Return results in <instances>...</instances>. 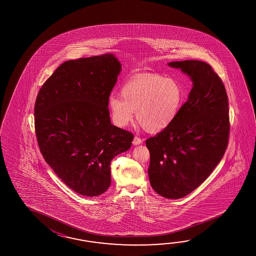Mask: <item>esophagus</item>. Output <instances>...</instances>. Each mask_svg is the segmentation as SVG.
<instances>
[{"instance_id": "34e87169", "label": "esophagus", "mask_w": 256, "mask_h": 256, "mask_svg": "<svg viewBox=\"0 0 256 256\" xmlns=\"http://www.w3.org/2000/svg\"><path fill=\"white\" fill-rule=\"evenodd\" d=\"M142 142V139H141L140 137L136 136V137L134 138V141H132L134 146H138V144H141Z\"/></svg>"}]
</instances>
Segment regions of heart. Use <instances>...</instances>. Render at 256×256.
I'll list each match as a JSON object with an SVG mask.
<instances>
[{
    "label": "heart",
    "mask_w": 256,
    "mask_h": 256,
    "mask_svg": "<svg viewBox=\"0 0 256 256\" xmlns=\"http://www.w3.org/2000/svg\"><path fill=\"white\" fill-rule=\"evenodd\" d=\"M120 97L108 100L114 124L120 128L136 119L151 134L166 130L176 118L184 100L180 83L158 74H139L122 86Z\"/></svg>",
    "instance_id": "obj_1"
}]
</instances>
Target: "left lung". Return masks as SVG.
<instances>
[{"instance_id": "obj_1", "label": "left lung", "mask_w": 256, "mask_h": 256, "mask_svg": "<svg viewBox=\"0 0 256 256\" xmlns=\"http://www.w3.org/2000/svg\"><path fill=\"white\" fill-rule=\"evenodd\" d=\"M193 82L174 122L147 139L154 190L178 200L195 190L220 162L230 134L228 96L210 66L198 60L169 62Z\"/></svg>"}]
</instances>
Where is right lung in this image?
<instances>
[{"mask_svg":"<svg viewBox=\"0 0 256 256\" xmlns=\"http://www.w3.org/2000/svg\"><path fill=\"white\" fill-rule=\"evenodd\" d=\"M122 70L114 54L66 61L39 90L34 128L46 162L72 190L102 195L110 162L129 150L132 134L112 126L108 100Z\"/></svg>","mask_w":256,"mask_h":256,"instance_id":"add662e5","label":"right lung"}]
</instances>
